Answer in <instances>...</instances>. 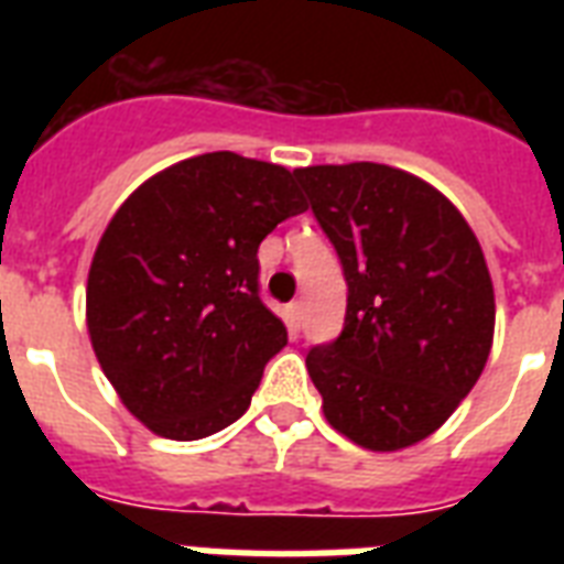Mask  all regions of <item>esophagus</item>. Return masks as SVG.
Instances as JSON below:
<instances>
[{
    "label": "esophagus",
    "instance_id": "1",
    "mask_svg": "<svg viewBox=\"0 0 564 564\" xmlns=\"http://www.w3.org/2000/svg\"><path fill=\"white\" fill-rule=\"evenodd\" d=\"M286 322H290L292 334H299L301 325H304V304L301 301H292L290 307H286Z\"/></svg>",
    "mask_w": 564,
    "mask_h": 564
}]
</instances>
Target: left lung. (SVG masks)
Instances as JSON below:
<instances>
[{"instance_id":"obj_1","label":"left lung","mask_w":564,"mask_h":564,"mask_svg":"<svg viewBox=\"0 0 564 564\" xmlns=\"http://www.w3.org/2000/svg\"><path fill=\"white\" fill-rule=\"evenodd\" d=\"M343 263V334L307 371L325 419L369 451L427 438L489 360L495 292L480 242L445 195L383 163L292 172Z\"/></svg>"}]
</instances>
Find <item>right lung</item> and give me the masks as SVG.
I'll list each match as a JSON object with an SVG mask.
<instances>
[{"instance_id":"obj_1","label":"right lung","mask_w":564,"mask_h":564,"mask_svg":"<svg viewBox=\"0 0 564 564\" xmlns=\"http://www.w3.org/2000/svg\"><path fill=\"white\" fill-rule=\"evenodd\" d=\"M307 210L295 175L198 154L131 193L87 278L93 351L158 436L193 442L248 410L286 327L260 299L257 248Z\"/></svg>"}]
</instances>
